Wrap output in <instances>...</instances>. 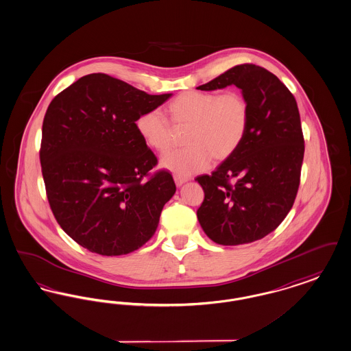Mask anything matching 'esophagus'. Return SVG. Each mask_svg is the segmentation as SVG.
<instances>
[{
    "mask_svg": "<svg viewBox=\"0 0 351 351\" xmlns=\"http://www.w3.org/2000/svg\"><path fill=\"white\" fill-rule=\"evenodd\" d=\"M173 179H175V182H176V185H178V186H180L182 184H184V182L188 180V179H185V178H179V176H175Z\"/></svg>",
    "mask_w": 351,
    "mask_h": 351,
    "instance_id": "esophagus-1",
    "label": "esophagus"
}]
</instances>
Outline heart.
I'll return each instance as SVG.
<instances>
[{"label":"heart","mask_w":351,"mask_h":351,"mask_svg":"<svg viewBox=\"0 0 351 351\" xmlns=\"http://www.w3.org/2000/svg\"><path fill=\"white\" fill-rule=\"evenodd\" d=\"M166 111L175 128H186V146L162 159V166L179 178L202 171L209 159H228L244 140L251 116L250 101L239 91H186L172 99ZM170 125L159 111L141 113L136 121L141 138L156 153H166L173 145Z\"/></svg>","instance_id":"obj_1"}]
</instances>
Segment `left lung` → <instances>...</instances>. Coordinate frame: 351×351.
<instances>
[{"label": "left lung", "instance_id": "left-lung-1", "mask_svg": "<svg viewBox=\"0 0 351 351\" xmlns=\"http://www.w3.org/2000/svg\"><path fill=\"white\" fill-rule=\"evenodd\" d=\"M228 84L248 99L250 125L234 154L211 175L197 176L205 195L197 218L213 241L240 245L265 238L291 210L304 137L294 95L273 73L241 64L197 88Z\"/></svg>", "mask_w": 351, "mask_h": 351}]
</instances>
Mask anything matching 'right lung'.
I'll use <instances>...</instances> for the list:
<instances>
[{"label": "right lung", "mask_w": 351, "mask_h": 351, "mask_svg": "<svg viewBox=\"0 0 351 351\" xmlns=\"http://www.w3.org/2000/svg\"><path fill=\"white\" fill-rule=\"evenodd\" d=\"M171 94L150 95L111 75H84L57 94L43 120L40 163L57 223L90 252H133L154 235L176 185L136 121Z\"/></svg>", "instance_id": "right-lung-1"}]
</instances>
